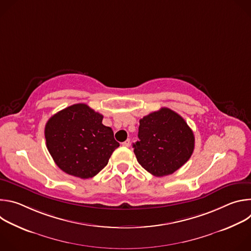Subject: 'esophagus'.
I'll list each match as a JSON object with an SVG mask.
<instances>
[{"label":"esophagus","mask_w":251,"mask_h":251,"mask_svg":"<svg viewBox=\"0 0 251 251\" xmlns=\"http://www.w3.org/2000/svg\"><path fill=\"white\" fill-rule=\"evenodd\" d=\"M130 144H131V142H130V140H129V139H127L125 142H123V143H122V145H123L124 147H129V146H130Z\"/></svg>","instance_id":"1"}]
</instances>
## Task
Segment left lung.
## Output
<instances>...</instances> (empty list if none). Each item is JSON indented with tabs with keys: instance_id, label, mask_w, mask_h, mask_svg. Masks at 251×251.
<instances>
[{
	"instance_id": "obj_1",
	"label": "left lung",
	"mask_w": 251,
	"mask_h": 251,
	"mask_svg": "<svg viewBox=\"0 0 251 251\" xmlns=\"http://www.w3.org/2000/svg\"><path fill=\"white\" fill-rule=\"evenodd\" d=\"M138 138L133 144L137 161L156 176L180 169L195 149L192 129L182 116L166 107L140 119Z\"/></svg>"
}]
</instances>
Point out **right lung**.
Segmentation results:
<instances>
[{
    "instance_id": "obj_1",
    "label": "right lung",
    "mask_w": 251,
    "mask_h": 251,
    "mask_svg": "<svg viewBox=\"0 0 251 251\" xmlns=\"http://www.w3.org/2000/svg\"><path fill=\"white\" fill-rule=\"evenodd\" d=\"M103 115L84 103L74 104L51 116L46 124L47 148L64 173L80 178L97 175L119 147Z\"/></svg>"
}]
</instances>
